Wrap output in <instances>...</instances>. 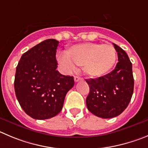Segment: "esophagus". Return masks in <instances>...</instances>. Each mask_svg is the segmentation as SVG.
<instances>
[{
	"instance_id": "obj_1",
	"label": "esophagus",
	"mask_w": 148,
	"mask_h": 148,
	"mask_svg": "<svg viewBox=\"0 0 148 148\" xmlns=\"http://www.w3.org/2000/svg\"><path fill=\"white\" fill-rule=\"evenodd\" d=\"M80 80H82V78H81V77H77V76H75V77H74V82H77Z\"/></svg>"
}]
</instances>
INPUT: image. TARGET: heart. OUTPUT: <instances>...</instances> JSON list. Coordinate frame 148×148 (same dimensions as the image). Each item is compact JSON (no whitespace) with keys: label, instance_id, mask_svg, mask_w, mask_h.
I'll list each match as a JSON object with an SVG mask.
<instances>
[{"label":"heart","instance_id":"obj_1","mask_svg":"<svg viewBox=\"0 0 148 148\" xmlns=\"http://www.w3.org/2000/svg\"><path fill=\"white\" fill-rule=\"evenodd\" d=\"M117 52L112 45L84 43L69 48L66 55L58 58L59 63L66 72H71L77 66H83V71L91 78L106 75L112 69Z\"/></svg>","mask_w":148,"mask_h":148}]
</instances>
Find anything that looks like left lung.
Masks as SVG:
<instances>
[{"label":"left lung","instance_id":"left-lung-1","mask_svg":"<svg viewBox=\"0 0 148 148\" xmlns=\"http://www.w3.org/2000/svg\"><path fill=\"white\" fill-rule=\"evenodd\" d=\"M113 45L119 61L114 69L101 77L85 79L90 88L87 107L92 114L101 118L121 114L128 107L134 92L132 63L122 48Z\"/></svg>","mask_w":148,"mask_h":148}]
</instances>
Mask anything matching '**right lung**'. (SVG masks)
Segmentation results:
<instances>
[{
    "mask_svg": "<svg viewBox=\"0 0 148 148\" xmlns=\"http://www.w3.org/2000/svg\"><path fill=\"white\" fill-rule=\"evenodd\" d=\"M59 41L47 39L22 55L16 69L14 90L25 112L34 119L57 115L66 93L74 85V77L56 70Z\"/></svg>",
    "mask_w": 148,
    "mask_h": 148,
    "instance_id": "obj_1",
    "label": "right lung"
}]
</instances>
